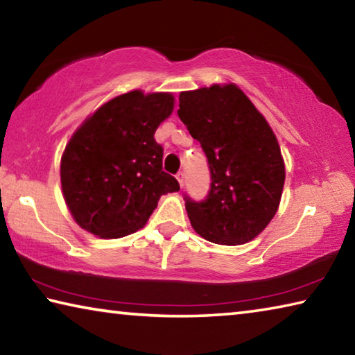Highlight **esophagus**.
<instances>
[{
    "label": "esophagus",
    "mask_w": 355,
    "mask_h": 355,
    "mask_svg": "<svg viewBox=\"0 0 355 355\" xmlns=\"http://www.w3.org/2000/svg\"><path fill=\"white\" fill-rule=\"evenodd\" d=\"M177 180H178L180 186H183L184 184V172H178L177 173Z\"/></svg>",
    "instance_id": "1"
}]
</instances>
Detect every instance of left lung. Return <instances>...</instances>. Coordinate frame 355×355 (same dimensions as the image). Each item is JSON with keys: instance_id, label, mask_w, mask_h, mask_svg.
Segmentation results:
<instances>
[{"instance_id": "obj_1", "label": "left lung", "mask_w": 355, "mask_h": 355, "mask_svg": "<svg viewBox=\"0 0 355 355\" xmlns=\"http://www.w3.org/2000/svg\"><path fill=\"white\" fill-rule=\"evenodd\" d=\"M178 117L207 155L205 200L184 194L194 230L224 245L249 243L277 213L285 164L274 131L235 84L180 94Z\"/></svg>"}]
</instances>
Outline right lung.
Wrapping results in <instances>:
<instances>
[{
    "label": "right lung",
    "instance_id": "1",
    "mask_svg": "<svg viewBox=\"0 0 355 355\" xmlns=\"http://www.w3.org/2000/svg\"><path fill=\"white\" fill-rule=\"evenodd\" d=\"M172 111V94L133 91L100 106L75 131L61 159V184L81 228L106 239L127 236L146 225L161 196L180 189L155 141Z\"/></svg>",
    "mask_w": 355,
    "mask_h": 355
}]
</instances>
